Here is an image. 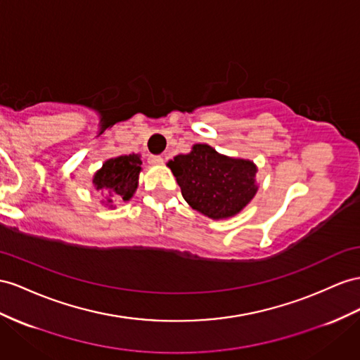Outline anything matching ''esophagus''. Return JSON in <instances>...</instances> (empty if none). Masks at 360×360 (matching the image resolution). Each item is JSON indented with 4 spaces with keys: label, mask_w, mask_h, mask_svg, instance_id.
Returning <instances> with one entry per match:
<instances>
[{
    "label": "esophagus",
    "mask_w": 360,
    "mask_h": 360,
    "mask_svg": "<svg viewBox=\"0 0 360 360\" xmlns=\"http://www.w3.org/2000/svg\"><path fill=\"white\" fill-rule=\"evenodd\" d=\"M162 156H160V155H150L149 156V162L150 164H162Z\"/></svg>",
    "instance_id": "esophagus-1"
}]
</instances>
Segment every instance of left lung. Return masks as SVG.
Here are the masks:
<instances>
[{"label": "left lung", "mask_w": 360, "mask_h": 360, "mask_svg": "<svg viewBox=\"0 0 360 360\" xmlns=\"http://www.w3.org/2000/svg\"><path fill=\"white\" fill-rule=\"evenodd\" d=\"M187 204L210 219H228L250 204L259 186L255 164L229 158L208 144H195L187 155L169 161Z\"/></svg>", "instance_id": "left-lung-1"}]
</instances>
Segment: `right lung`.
<instances>
[{"mask_svg":"<svg viewBox=\"0 0 360 360\" xmlns=\"http://www.w3.org/2000/svg\"><path fill=\"white\" fill-rule=\"evenodd\" d=\"M141 170L140 155H122L105 161L103 167L96 172L92 184L98 193L106 196L108 204H112V200H129L138 187ZM109 207L112 208V205Z\"/></svg>","mask_w":360,"mask_h":360,"instance_id":"add662e5","label":"right lung"}]
</instances>
